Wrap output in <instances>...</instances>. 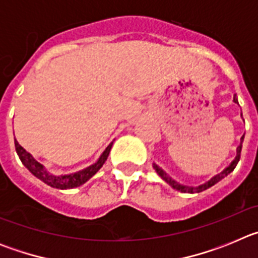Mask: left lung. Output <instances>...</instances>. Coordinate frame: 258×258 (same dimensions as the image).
<instances>
[{
  "instance_id": "left-lung-1",
  "label": "left lung",
  "mask_w": 258,
  "mask_h": 258,
  "mask_svg": "<svg viewBox=\"0 0 258 258\" xmlns=\"http://www.w3.org/2000/svg\"><path fill=\"white\" fill-rule=\"evenodd\" d=\"M234 102H235V103H238V98H236V95H234ZM243 140H244V136H243L240 138V145H239L238 149H236V156H235V159H234V160H232L231 163H230V165L226 166V168H225V169H223L221 173H218V174H216V175H214V177H212V178L209 179V181L204 182V183L199 184V186H186V184L179 183V182H177V181H175V179H173L172 177H170V175L165 172V170L161 169L160 166L157 165V164H155V163H154V169L156 170L157 174L160 175L161 178H163L164 181L166 182V183L169 184V186H172V187L174 188V190H178V191H181V192H186V194L202 192V191H204V190H207V188H209V187H212V186H214V184L217 183V182H220L221 179L225 178V177H226L227 174H230V173H231L232 170L235 169L236 164L239 163V159H240L241 143H243Z\"/></svg>"
}]
</instances>
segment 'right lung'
Returning a JSON list of instances; mask_svg holds the SVG:
<instances>
[{
  "instance_id": "right-lung-1",
  "label": "right lung",
  "mask_w": 258,
  "mask_h": 258,
  "mask_svg": "<svg viewBox=\"0 0 258 258\" xmlns=\"http://www.w3.org/2000/svg\"><path fill=\"white\" fill-rule=\"evenodd\" d=\"M112 143L113 142H111L107 146L106 150L102 152L99 159L94 164L86 166L85 169H81L75 173H68V174H52L42 164L38 163L29 152H27L26 150L23 149L17 140H15V149H17V154L19 156L20 161L23 163V165L26 166L27 169L35 175V177H37L44 183L49 184V186H51L54 188H58V190H68V188L79 187V186L84 184L85 182H88L98 170L101 169L103 164L106 163L109 151L112 149Z\"/></svg>"
}]
</instances>
